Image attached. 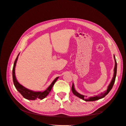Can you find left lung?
Returning <instances> with one entry per match:
<instances>
[{
    "label": "left lung",
    "instance_id": "1",
    "mask_svg": "<svg viewBox=\"0 0 126 126\" xmlns=\"http://www.w3.org/2000/svg\"><path fill=\"white\" fill-rule=\"evenodd\" d=\"M114 58H115V68H114L113 77L112 78V79L111 82H110L109 85L108 86L107 90L106 91H105V92L104 94H101L99 95V96H95V97H90V98H87V96H83V95L80 94H79L78 93H77V91L75 90V89L74 88V83H72V87H71V90L72 91V93L74 94H75V96H77L78 97L82 99V100H85L86 101H93L99 100V99H101L102 98L105 97L106 96V95L109 93V91L111 90V89H112V87L113 86L114 83H115V81L116 77V74H117V62H116L115 55H114Z\"/></svg>",
    "mask_w": 126,
    "mask_h": 126
}]
</instances>
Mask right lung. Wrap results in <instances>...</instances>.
<instances>
[{
    "mask_svg": "<svg viewBox=\"0 0 126 126\" xmlns=\"http://www.w3.org/2000/svg\"><path fill=\"white\" fill-rule=\"evenodd\" d=\"M18 56L19 55H18L16 60L15 61L13 69V79L14 84L15 87H16V88L19 92L21 94L22 96H23L25 98L27 99L32 100H35L36 99H39L40 100L43 99L46 97L49 94V93L50 92L53 86L54 85L55 83L57 81V80L58 79V77H57L54 80L52 81L51 84L49 86L48 88L44 91H43V92H40V91H39V92H35V91H33L32 90H30L26 88L25 87L21 85L20 83L17 81V79L16 78V76H15V66H16V64L17 60L18 59Z\"/></svg>",
    "mask_w": 126,
    "mask_h": 126,
    "instance_id": "right-lung-1",
    "label": "right lung"
}]
</instances>
